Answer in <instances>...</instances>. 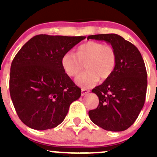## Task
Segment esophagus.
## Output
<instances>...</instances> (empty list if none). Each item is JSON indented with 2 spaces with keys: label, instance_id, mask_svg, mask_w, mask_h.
Listing matches in <instances>:
<instances>
[{
  "label": "esophagus",
  "instance_id": "obj_1",
  "mask_svg": "<svg viewBox=\"0 0 157 157\" xmlns=\"http://www.w3.org/2000/svg\"><path fill=\"white\" fill-rule=\"evenodd\" d=\"M89 92H90V90H87V89H86V88H82V96L86 95V94H88Z\"/></svg>",
  "mask_w": 157,
  "mask_h": 157
}]
</instances>
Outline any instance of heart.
Masks as SVG:
<instances>
[{"label": "heart", "instance_id": "heart-1", "mask_svg": "<svg viewBox=\"0 0 157 157\" xmlns=\"http://www.w3.org/2000/svg\"><path fill=\"white\" fill-rule=\"evenodd\" d=\"M86 63V71L76 78L78 85L92 87L99 80L106 79L113 73L116 64V53L112 45L98 41H87L79 45L75 53H66L61 59L63 71L70 77L77 75Z\"/></svg>", "mask_w": 157, "mask_h": 157}]
</instances>
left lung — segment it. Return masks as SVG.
I'll return each instance as SVG.
<instances>
[{"instance_id": "8db88e82", "label": "left lung", "mask_w": 157, "mask_h": 157, "mask_svg": "<svg viewBox=\"0 0 157 157\" xmlns=\"http://www.w3.org/2000/svg\"><path fill=\"white\" fill-rule=\"evenodd\" d=\"M87 39L105 41L116 53V64L110 77L92 92L99 105L89 111L91 121L104 130L123 131L137 120L145 104L147 72L137 47L116 34L90 35Z\"/></svg>"}]
</instances>
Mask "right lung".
<instances>
[{"mask_svg": "<svg viewBox=\"0 0 157 157\" xmlns=\"http://www.w3.org/2000/svg\"><path fill=\"white\" fill-rule=\"evenodd\" d=\"M85 38L39 34L17 52L11 65L9 91L25 125L38 130L57 127L80 98L81 89L64 72L61 59Z\"/></svg>", "mask_w": 157, "mask_h": 157, "instance_id": "obj_1", "label": "right lung"}]
</instances>
